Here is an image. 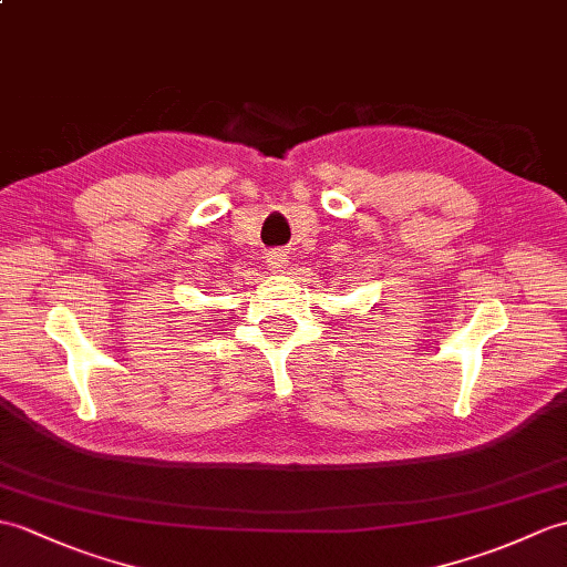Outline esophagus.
I'll list each match as a JSON object with an SVG mask.
<instances>
[{
    "mask_svg": "<svg viewBox=\"0 0 567 567\" xmlns=\"http://www.w3.org/2000/svg\"><path fill=\"white\" fill-rule=\"evenodd\" d=\"M266 258H268V260H266L268 268H270L272 272H282V268H287V254L280 251V248H275V251H270Z\"/></svg>",
    "mask_w": 567,
    "mask_h": 567,
    "instance_id": "esophagus-1",
    "label": "esophagus"
}]
</instances>
